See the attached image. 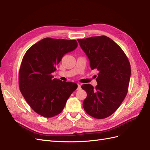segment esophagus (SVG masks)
Listing matches in <instances>:
<instances>
[{
	"label": "esophagus",
	"instance_id": "34e87169",
	"mask_svg": "<svg viewBox=\"0 0 150 150\" xmlns=\"http://www.w3.org/2000/svg\"><path fill=\"white\" fill-rule=\"evenodd\" d=\"M81 89V84H78V88H77V90H80Z\"/></svg>",
	"mask_w": 150,
	"mask_h": 150
}]
</instances>
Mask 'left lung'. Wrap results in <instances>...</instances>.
<instances>
[{"label": "left lung", "instance_id": "left-lung-1", "mask_svg": "<svg viewBox=\"0 0 150 150\" xmlns=\"http://www.w3.org/2000/svg\"><path fill=\"white\" fill-rule=\"evenodd\" d=\"M78 41L89 58L91 69L99 71L96 87L89 84L81 86L87 93L84 110L95 118H106L117 110L128 93L130 63L122 49L107 36Z\"/></svg>", "mask_w": 150, "mask_h": 150}]
</instances>
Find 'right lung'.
Segmentation results:
<instances>
[{"mask_svg": "<svg viewBox=\"0 0 150 150\" xmlns=\"http://www.w3.org/2000/svg\"><path fill=\"white\" fill-rule=\"evenodd\" d=\"M78 47L76 40L46 38L33 45L22 58L19 72L22 94L33 110L45 117L62 112L78 85L54 79L52 72L65 54Z\"/></svg>", "mask_w": 150, "mask_h": 150, "instance_id": "add662e5", "label": "right lung"}]
</instances>
